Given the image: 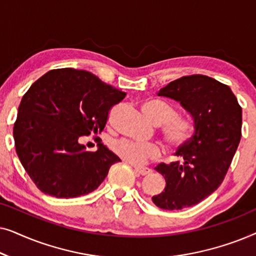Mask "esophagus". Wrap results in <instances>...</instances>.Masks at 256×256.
<instances>
[{"instance_id":"obj_1","label":"esophagus","mask_w":256,"mask_h":256,"mask_svg":"<svg viewBox=\"0 0 256 256\" xmlns=\"http://www.w3.org/2000/svg\"><path fill=\"white\" fill-rule=\"evenodd\" d=\"M135 171L140 174H142V176H146V174H149L152 172V170L149 169V168H141V166H135Z\"/></svg>"}]
</instances>
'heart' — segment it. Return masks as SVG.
I'll use <instances>...</instances> for the list:
<instances>
[{"label":"heart","instance_id":"b5f03b06","mask_svg":"<svg viewBox=\"0 0 256 256\" xmlns=\"http://www.w3.org/2000/svg\"><path fill=\"white\" fill-rule=\"evenodd\" d=\"M143 112L156 124L163 126V135L168 144L177 148L186 141L191 127L185 120L174 118V112L170 104L160 100H150L143 104ZM112 149L116 155L132 166H141L148 160L160 156V146L155 143H142L118 140L112 143Z\"/></svg>","mask_w":256,"mask_h":256}]
</instances>
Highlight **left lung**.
Segmentation results:
<instances>
[{
    "label": "left lung",
    "instance_id": "8db88e82",
    "mask_svg": "<svg viewBox=\"0 0 256 256\" xmlns=\"http://www.w3.org/2000/svg\"><path fill=\"white\" fill-rule=\"evenodd\" d=\"M180 102L194 120V135L174 154L180 160L155 168L166 188L154 196L163 210L190 208L213 194L225 178L241 138L242 110L232 90L208 76L174 80L157 92Z\"/></svg>",
    "mask_w": 256,
    "mask_h": 256
}]
</instances>
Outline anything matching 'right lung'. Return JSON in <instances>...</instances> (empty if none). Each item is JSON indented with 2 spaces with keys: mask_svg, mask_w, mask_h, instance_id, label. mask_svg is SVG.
Listing matches in <instances>:
<instances>
[{
  "mask_svg": "<svg viewBox=\"0 0 256 256\" xmlns=\"http://www.w3.org/2000/svg\"><path fill=\"white\" fill-rule=\"evenodd\" d=\"M126 93L93 73L51 70L24 94L14 124L16 152L42 192L57 198L88 194L120 158L102 143L87 152L82 136L98 135Z\"/></svg>",
  "mask_w": 256,
  "mask_h": 256,
  "instance_id": "1",
  "label": "right lung"
}]
</instances>
